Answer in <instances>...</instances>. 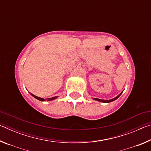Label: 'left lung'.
<instances>
[{"label": "left lung", "instance_id": "1", "mask_svg": "<svg viewBox=\"0 0 151 151\" xmlns=\"http://www.w3.org/2000/svg\"><path fill=\"white\" fill-rule=\"evenodd\" d=\"M123 92V91H122ZM122 93H120L118 96H116V97H114V98H113V99H110V100H103V99H97V98H93L94 100H95V101H99V102H102V103H111V102H112V101H115L116 99H117L119 98V97L121 96V94L122 93Z\"/></svg>", "mask_w": 151, "mask_h": 151}]
</instances>
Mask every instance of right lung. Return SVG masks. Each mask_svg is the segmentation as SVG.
<instances>
[{"label": "right lung", "mask_w": 151, "mask_h": 151, "mask_svg": "<svg viewBox=\"0 0 151 151\" xmlns=\"http://www.w3.org/2000/svg\"><path fill=\"white\" fill-rule=\"evenodd\" d=\"M30 94H31V95L33 96V97H35V99H38V100H39V101H52V100H55V99H56L57 98L58 96H54V97H52V98H48V99H42V98H40V97H38V96H35V95H34V94H31L30 93Z\"/></svg>", "instance_id": "add662e5"}]
</instances>
